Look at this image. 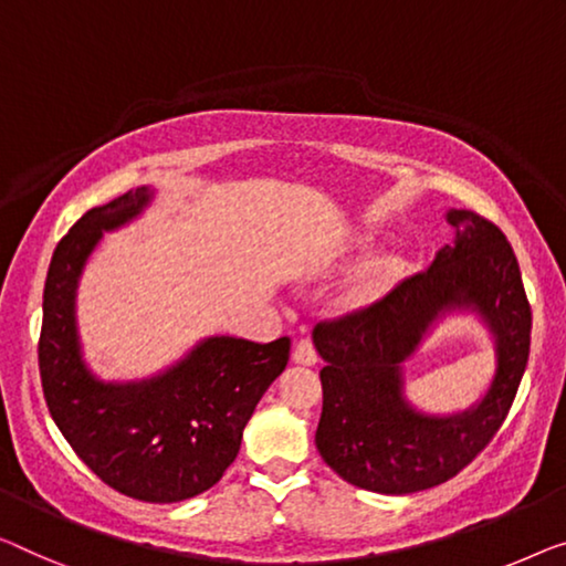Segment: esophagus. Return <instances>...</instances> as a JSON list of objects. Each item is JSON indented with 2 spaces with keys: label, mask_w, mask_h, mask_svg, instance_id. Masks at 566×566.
I'll list each match as a JSON object with an SVG mask.
<instances>
[{
  "label": "esophagus",
  "mask_w": 566,
  "mask_h": 566,
  "mask_svg": "<svg viewBox=\"0 0 566 566\" xmlns=\"http://www.w3.org/2000/svg\"><path fill=\"white\" fill-rule=\"evenodd\" d=\"M292 360L300 366H315L317 364V350L310 340H300L292 350Z\"/></svg>",
  "instance_id": "1"
}]
</instances>
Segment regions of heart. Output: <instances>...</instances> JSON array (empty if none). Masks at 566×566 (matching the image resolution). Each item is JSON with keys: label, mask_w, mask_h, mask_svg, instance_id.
<instances>
[{"label": "heart", "mask_w": 566, "mask_h": 566, "mask_svg": "<svg viewBox=\"0 0 566 566\" xmlns=\"http://www.w3.org/2000/svg\"><path fill=\"white\" fill-rule=\"evenodd\" d=\"M403 274H407V261L396 254H386L368 261V264L360 266L358 272L350 276L348 286H345L343 307L350 312H364L381 305V302L396 290V284L403 280Z\"/></svg>", "instance_id": "1"}]
</instances>
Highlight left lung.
I'll list each match as a JSON object with an SVG mask.
<instances>
[{"mask_svg":"<svg viewBox=\"0 0 566 566\" xmlns=\"http://www.w3.org/2000/svg\"><path fill=\"white\" fill-rule=\"evenodd\" d=\"M444 218L454 241L427 272L403 280L381 305L312 331L325 360L315 444L337 475L370 493H417L458 475L501 429L526 370L531 307L511 243L470 210ZM452 311L489 327L496 374L472 408L429 416L402 394V364Z\"/></svg>","mask_w":566,"mask_h":566,"instance_id":"1","label":"left lung"}]
</instances>
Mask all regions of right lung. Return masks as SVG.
<instances>
[{"label":"right lung","mask_w":566,"mask_h":566,"mask_svg":"<svg viewBox=\"0 0 566 566\" xmlns=\"http://www.w3.org/2000/svg\"><path fill=\"white\" fill-rule=\"evenodd\" d=\"M155 188L142 185L91 208L57 243L42 292L40 378L50 417L86 465L129 499L177 503L223 478L243 427L290 360V337L251 343L202 337L163 374L104 381L83 358L75 292L106 231L145 213Z\"/></svg>","instance_id":"1"}]
</instances>
